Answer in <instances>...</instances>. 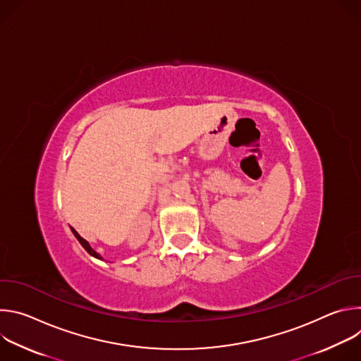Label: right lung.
<instances>
[{
    "label": "right lung",
    "instance_id": "1",
    "mask_svg": "<svg viewBox=\"0 0 361 361\" xmlns=\"http://www.w3.org/2000/svg\"><path fill=\"white\" fill-rule=\"evenodd\" d=\"M71 230H73V233H74L75 238H77V240L80 241V244H81V245H82V247L87 250V252H88V254H91L92 257H97V259H101L99 254H98V252H95V251L91 248V245L88 244V241H85V240H84V238H82V237H81V235H80V234H78V233H77V231H75L73 227H71Z\"/></svg>",
    "mask_w": 361,
    "mask_h": 361
}]
</instances>
